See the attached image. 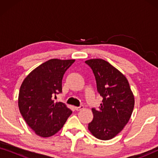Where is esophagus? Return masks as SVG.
Listing matches in <instances>:
<instances>
[{
	"instance_id": "obj_1",
	"label": "esophagus",
	"mask_w": 158,
	"mask_h": 158,
	"mask_svg": "<svg viewBox=\"0 0 158 158\" xmlns=\"http://www.w3.org/2000/svg\"><path fill=\"white\" fill-rule=\"evenodd\" d=\"M83 106H75V109L76 110V111H81V110H82L83 109Z\"/></svg>"
}]
</instances>
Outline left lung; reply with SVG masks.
<instances>
[{
  "label": "left lung",
  "mask_w": 158,
  "mask_h": 158,
  "mask_svg": "<svg viewBox=\"0 0 158 158\" xmlns=\"http://www.w3.org/2000/svg\"><path fill=\"white\" fill-rule=\"evenodd\" d=\"M85 62L92 69L97 91L103 98L98 109H92L94 118L88 129L97 139H111L128 123L135 106L134 95L126 77L108 62L91 59Z\"/></svg>",
  "instance_id": "8db88e82"
}]
</instances>
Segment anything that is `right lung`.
<instances>
[{
  "label": "right lung",
  "mask_w": 158,
  "mask_h": 158,
  "mask_svg": "<svg viewBox=\"0 0 158 158\" xmlns=\"http://www.w3.org/2000/svg\"><path fill=\"white\" fill-rule=\"evenodd\" d=\"M75 60L52 59L32 70L21 84L19 111L36 135L49 137L64 126L72 111L62 102L55 103L62 93V81Z\"/></svg>",
  "instance_id": "1"
}]
</instances>
